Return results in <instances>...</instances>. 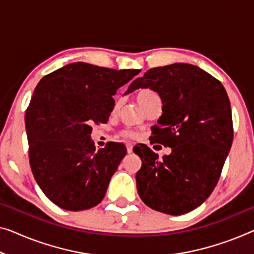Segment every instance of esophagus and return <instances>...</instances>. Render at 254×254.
Wrapping results in <instances>:
<instances>
[{
    "label": "esophagus",
    "mask_w": 254,
    "mask_h": 254,
    "mask_svg": "<svg viewBox=\"0 0 254 254\" xmlns=\"http://www.w3.org/2000/svg\"><path fill=\"white\" fill-rule=\"evenodd\" d=\"M127 150L128 154H131L132 150H133V145L132 143H127Z\"/></svg>",
    "instance_id": "1"
}]
</instances>
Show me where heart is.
<instances>
[{
	"label": "heart",
	"mask_w": 254,
	"mask_h": 254,
	"mask_svg": "<svg viewBox=\"0 0 254 254\" xmlns=\"http://www.w3.org/2000/svg\"><path fill=\"white\" fill-rule=\"evenodd\" d=\"M157 94L154 92V91H151L149 89H142V90H139L137 92V100L140 106L145 105L147 101H148L150 98L153 97H156ZM122 135L123 137H127V138H135L137 137V134H135V132L133 131H130V130H126L122 132Z\"/></svg>",
	"instance_id": "obj_1"
}]
</instances>
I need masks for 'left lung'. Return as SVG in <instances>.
Returning <instances> with one entry per match:
<instances>
[{"mask_svg":"<svg viewBox=\"0 0 254 254\" xmlns=\"http://www.w3.org/2000/svg\"><path fill=\"white\" fill-rule=\"evenodd\" d=\"M140 88L157 92L163 103L151 142L172 151L160 160L146 145L134 147L142 161L138 194L150 209L185 214L205 202L220 178L234 135L229 98L217 78L184 63L151 68L126 94Z\"/></svg>","mask_w":254,"mask_h":254,"instance_id":"1","label":"left lung"}]
</instances>
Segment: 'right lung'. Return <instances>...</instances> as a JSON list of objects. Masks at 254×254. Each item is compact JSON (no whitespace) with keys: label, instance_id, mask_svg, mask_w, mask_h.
<instances>
[{"label":"right lung","instance_id":"add662e5","mask_svg":"<svg viewBox=\"0 0 254 254\" xmlns=\"http://www.w3.org/2000/svg\"><path fill=\"white\" fill-rule=\"evenodd\" d=\"M139 73L78 62L45 75L36 85L25 116L29 163L56 205L88 210L105 197L127 147L108 142L96 150L91 126L107 123L113 96Z\"/></svg>","mask_w":254,"mask_h":254}]
</instances>
